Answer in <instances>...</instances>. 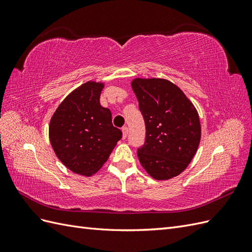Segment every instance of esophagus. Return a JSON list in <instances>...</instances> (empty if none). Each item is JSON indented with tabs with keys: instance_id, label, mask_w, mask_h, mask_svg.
<instances>
[{
	"instance_id": "esophagus-1",
	"label": "esophagus",
	"mask_w": 252,
	"mask_h": 252,
	"mask_svg": "<svg viewBox=\"0 0 252 252\" xmlns=\"http://www.w3.org/2000/svg\"><path fill=\"white\" fill-rule=\"evenodd\" d=\"M122 131H123V139L127 138V134H128V128L125 126L122 128Z\"/></svg>"
}]
</instances>
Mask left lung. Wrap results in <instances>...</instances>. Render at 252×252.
I'll return each mask as SVG.
<instances>
[{
    "mask_svg": "<svg viewBox=\"0 0 252 252\" xmlns=\"http://www.w3.org/2000/svg\"><path fill=\"white\" fill-rule=\"evenodd\" d=\"M131 87L146 126V140L138 149L141 165L158 181L177 177L199 148V113L185 94L168 80L136 78Z\"/></svg>",
    "mask_w": 252,
    "mask_h": 252,
    "instance_id": "left-lung-1",
    "label": "left lung"
}]
</instances>
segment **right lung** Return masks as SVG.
Here are the masks:
<instances>
[{
	"mask_svg": "<svg viewBox=\"0 0 252 252\" xmlns=\"http://www.w3.org/2000/svg\"><path fill=\"white\" fill-rule=\"evenodd\" d=\"M104 83L88 81L68 94L52 114L49 140L58 158L74 173L91 177L122 138L111 112L100 104Z\"/></svg>",
	"mask_w": 252,
	"mask_h": 252,
	"instance_id": "1",
	"label": "right lung"
}]
</instances>
